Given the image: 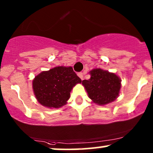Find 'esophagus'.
I'll return each instance as SVG.
<instances>
[{"label": "esophagus", "mask_w": 153, "mask_h": 153, "mask_svg": "<svg viewBox=\"0 0 153 153\" xmlns=\"http://www.w3.org/2000/svg\"><path fill=\"white\" fill-rule=\"evenodd\" d=\"M78 76H79V78H80V79L83 80V73H79L78 74Z\"/></svg>", "instance_id": "esophagus-1"}]
</instances>
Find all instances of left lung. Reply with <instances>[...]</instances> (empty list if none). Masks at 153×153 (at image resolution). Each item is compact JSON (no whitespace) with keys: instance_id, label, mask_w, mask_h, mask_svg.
<instances>
[{"instance_id":"8db88e82","label":"left lung","mask_w":153,"mask_h":153,"mask_svg":"<svg viewBox=\"0 0 153 153\" xmlns=\"http://www.w3.org/2000/svg\"><path fill=\"white\" fill-rule=\"evenodd\" d=\"M89 73L90 79L83 80L82 84L91 100L100 105L115 101L121 87L120 78L115 73L100 68L94 69Z\"/></svg>"}]
</instances>
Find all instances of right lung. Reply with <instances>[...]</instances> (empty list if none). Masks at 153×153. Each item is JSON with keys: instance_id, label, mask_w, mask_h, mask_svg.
Listing matches in <instances>:
<instances>
[{"instance_id": "1", "label": "right lung", "mask_w": 153, "mask_h": 153, "mask_svg": "<svg viewBox=\"0 0 153 153\" xmlns=\"http://www.w3.org/2000/svg\"><path fill=\"white\" fill-rule=\"evenodd\" d=\"M81 81L72 67H56L36 76L33 80V88L41 105L59 108L67 104L72 88Z\"/></svg>"}]
</instances>
